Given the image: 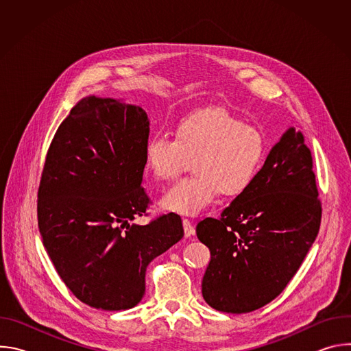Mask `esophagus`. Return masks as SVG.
<instances>
[{
    "label": "esophagus",
    "instance_id": "1",
    "mask_svg": "<svg viewBox=\"0 0 351 351\" xmlns=\"http://www.w3.org/2000/svg\"><path fill=\"white\" fill-rule=\"evenodd\" d=\"M182 223H183V230H184L186 237H190L191 234H194V226L191 225V222L187 218H183Z\"/></svg>",
    "mask_w": 351,
    "mask_h": 351
}]
</instances>
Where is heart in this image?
Instances as JSON below:
<instances>
[{
	"mask_svg": "<svg viewBox=\"0 0 351 351\" xmlns=\"http://www.w3.org/2000/svg\"><path fill=\"white\" fill-rule=\"evenodd\" d=\"M267 157V138L253 125L222 108L193 112L179 121L175 137L158 134L144 147L147 168L161 182L175 180L193 160L194 176L173 184L161 206L182 215H197L222 191H245Z\"/></svg>",
	"mask_w": 351,
	"mask_h": 351,
	"instance_id": "b5f03b06",
	"label": "heart"
}]
</instances>
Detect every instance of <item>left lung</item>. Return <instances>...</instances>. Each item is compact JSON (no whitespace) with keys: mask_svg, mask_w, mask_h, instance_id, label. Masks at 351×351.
Instances as JSON below:
<instances>
[{"mask_svg":"<svg viewBox=\"0 0 351 351\" xmlns=\"http://www.w3.org/2000/svg\"><path fill=\"white\" fill-rule=\"evenodd\" d=\"M311 149L302 132L286 130L250 187L218 219L199 221L211 252L203 297L213 308L244 314L271 303L306 258L321 225Z\"/></svg>","mask_w":351,"mask_h":351,"instance_id":"obj_1","label":"left lung"}]
</instances>
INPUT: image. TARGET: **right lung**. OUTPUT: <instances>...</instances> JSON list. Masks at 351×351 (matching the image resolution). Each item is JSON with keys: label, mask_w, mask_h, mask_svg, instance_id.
Instances as JSON below:
<instances>
[{"label": "right lung", "mask_w": 351, "mask_h": 351, "mask_svg": "<svg viewBox=\"0 0 351 351\" xmlns=\"http://www.w3.org/2000/svg\"><path fill=\"white\" fill-rule=\"evenodd\" d=\"M148 134L141 107L90 95L47 152L37 193L43 244L66 287L97 310L138 304L148 264L183 237L175 213L133 223L152 204L141 187Z\"/></svg>", "instance_id": "obj_1"}]
</instances>
